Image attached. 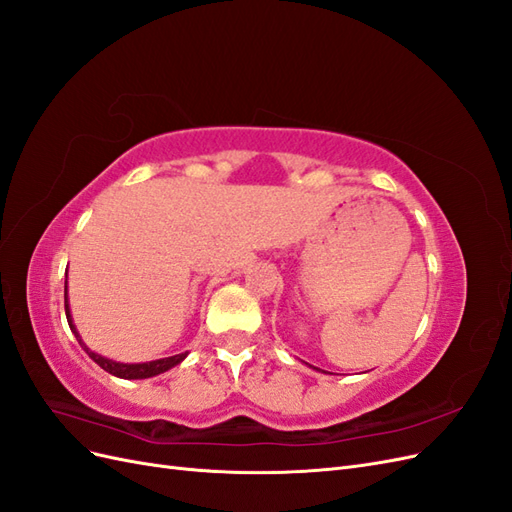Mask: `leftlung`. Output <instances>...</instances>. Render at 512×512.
I'll return each mask as SVG.
<instances>
[{
	"label": "left lung",
	"instance_id": "8db88e82",
	"mask_svg": "<svg viewBox=\"0 0 512 512\" xmlns=\"http://www.w3.org/2000/svg\"><path fill=\"white\" fill-rule=\"evenodd\" d=\"M314 369H318V367H314ZM318 371H320V369H318Z\"/></svg>",
	"mask_w": 512,
	"mask_h": 512
}]
</instances>
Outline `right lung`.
Returning <instances> with one entry per match:
<instances>
[{
    "label": "right lung",
    "instance_id": "1",
    "mask_svg": "<svg viewBox=\"0 0 512 512\" xmlns=\"http://www.w3.org/2000/svg\"><path fill=\"white\" fill-rule=\"evenodd\" d=\"M64 305H66V318H68V324H70V329H72V333L76 335V339H79V344H81V348L91 356V359H94L104 371H108V374H113V376H117V378H123V380H143V378H151V376H158V374H164V371H168L170 367H175V365H179L183 359H185V354L188 352H183V354H175V356H166V359H158V361H149V363H117V361H111V359H106V356H102V354H96V352H91L85 344H83V339H81V335H79V331H76V327H74V322H72V314H70V305H68V286L64 288Z\"/></svg>",
    "mask_w": 512,
    "mask_h": 512
}]
</instances>
